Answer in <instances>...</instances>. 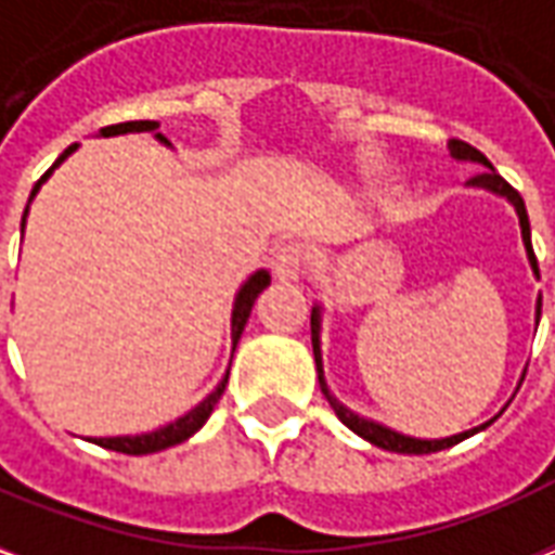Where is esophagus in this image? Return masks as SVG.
I'll return each instance as SVG.
<instances>
[{
    "instance_id": "34e87169",
    "label": "esophagus",
    "mask_w": 555,
    "mask_h": 555,
    "mask_svg": "<svg viewBox=\"0 0 555 555\" xmlns=\"http://www.w3.org/2000/svg\"><path fill=\"white\" fill-rule=\"evenodd\" d=\"M305 250L301 245H281L274 250L272 269L278 281H298L305 274Z\"/></svg>"
}]
</instances>
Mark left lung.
Masks as SVG:
<instances>
[{
	"label": "left lung",
	"instance_id": "obj_1",
	"mask_svg": "<svg viewBox=\"0 0 555 555\" xmlns=\"http://www.w3.org/2000/svg\"><path fill=\"white\" fill-rule=\"evenodd\" d=\"M449 150H452V156H455V159H470V162H479V165H485V171H479L470 180L473 185L491 189V192L503 194V197H508V201L515 204L517 218H520V233H524V245H527V254H529V262H532V269H535V274H538L535 250H532V238H529V216H527V206H524V197H520V192H517V189H512V185L505 183L500 173L493 171V165L488 162V156H485L482 150H476L473 144H467V141H461V139L449 141ZM535 319H541V298H538ZM310 334H313V358H317L319 387H322V393H325L327 405L334 408V414H337L339 420H343V423H346V426L354 431V435H361L363 440H370V443H375V447L387 449V452H402V455H428V452H440V449L455 447V443H461L464 438L476 435L479 428L491 426L493 423L491 420V423H485V426L470 428V431H464V435H452V438H443V440H416V438H405V435H399V431H393V428H384V426H378V423H370V420H363V416L351 414L349 408H343L337 399L331 396V390H327V384H325V372H322V349H319V307L313 310V317H310Z\"/></svg>",
	"mask_w": 555,
	"mask_h": 555
}]
</instances>
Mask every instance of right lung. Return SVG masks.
I'll return each instance as SVG.
<instances>
[{"label":"right lung","mask_w":555,"mask_h":555,"mask_svg":"<svg viewBox=\"0 0 555 555\" xmlns=\"http://www.w3.org/2000/svg\"><path fill=\"white\" fill-rule=\"evenodd\" d=\"M156 127H159L156 120H127V124H112V127H103L100 132H103V135H117V132H150V129H156ZM156 139H162V135H156ZM73 150H76V144H70V147L64 150L62 156L55 159V165L67 159ZM55 165H52V168H55ZM52 168L43 173V177H40L38 183H35L31 194L38 192L40 183H43V180H47V177L52 173ZM26 212H28V206H26ZM26 212H23V224H26ZM266 286H269V274L257 272L248 283H245V286H242V289H238L236 307H233V349H236L238 337H242V331H245V322H248V317H250V307H254L257 295H260ZM224 387H228V378L218 384L216 390L206 396L204 402L194 408V411H189L185 416H180V420H177V423H171V426L159 428V431H150V435H135V438H94V443L96 447H106V449H115V452H124V455H150V452H159V449L177 447V443H183V440L192 438L194 431H197V428L204 426L206 420H209L212 408L218 405V399H221V393H224Z\"/></svg>","instance_id":"1"}]
</instances>
